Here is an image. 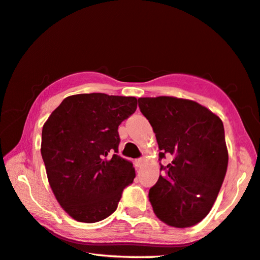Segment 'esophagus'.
<instances>
[{"instance_id":"esophagus-1","label":"esophagus","mask_w":260,"mask_h":260,"mask_svg":"<svg viewBox=\"0 0 260 260\" xmlns=\"http://www.w3.org/2000/svg\"><path fill=\"white\" fill-rule=\"evenodd\" d=\"M143 163H145V159L143 158H138V159H135V162H134L135 167L137 168H141L143 166Z\"/></svg>"}]
</instances>
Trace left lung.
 I'll use <instances>...</instances> for the list:
<instances>
[{"label": "left lung", "mask_w": 260, "mask_h": 260, "mask_svg": "<svg viewBox=\"0 0 260 260\" xmlns=\"http://www.w3.org/2000/svg\"><path fill=\"white\" fill-rule=\"evenodd\" d=\"M154 129L160 164L149 201L160 221L176 228L197 224L215 203L228 167L223 122L205 106L182 98H139Z\"/></svg>", "instance_id": "1"}]
</instances>
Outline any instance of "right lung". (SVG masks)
Segmentation results:
<instances>
[{"label":"right lung","instance_id":"add662e5","mask_svg":"<svg viewBox=\"0 0 260 260\" xmlns=\"http://www.w3.org/2000/svg\"><path fill=\"white\" fill-rule=\"evenodd\" d=\"M135 97L80 93L64 98L44 123L43 156L48 183L74 220L110 216L133 183L129 160L117 155L118 127L137 110Z\"/></svg>","mask_w":260,"mask_h":260}]
</instances>
